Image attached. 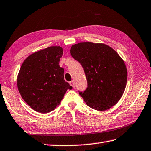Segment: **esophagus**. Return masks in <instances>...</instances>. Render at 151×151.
Instances as JSON below:
<instances>
[{
	"label": "esophagus",
	"mask_w": 151,
	"mask_h": 151,
	"mask_svg": "<svg viewBox=\"0 0 151 151\" xmlns=\"http://www.w3.org/2000/svg\"><path fill=\"white\" fill-rule=\"evenodd\" d=\"M70 84L71 86H72L73 88H74V87H75V85H74V83H73V81H70Z\"/></svg>",
	"instance_id": "obj_1"
}]
</instances>
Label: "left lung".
<instances>
[{"label":"left lung","mask_w":151,"mask_h":151,"mask_svg":"<svg viewBox=\"0 0 151 151\" xmlns=\"http://www.w3.org/2000/svg\"><path fill=\"white\" fill-rule=\"evenodd\" d=\"M72 57L83 68L87 87L79 95L87 106L99 111L110 109L126 89L127 72L122 58L103 43L79 42L71 47Z\"/></svg>","instance_id":"obj_1"}]
</instances>
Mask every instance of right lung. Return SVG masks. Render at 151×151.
<instances>
[{
	"label": "right lung",
	"instance_id": "right-lung-1",
	"mask_svg": "<svg viewBox=\"0 0 151 151\" xmlns=\"http://www.w3.org/2000/svg\"><path fill=\"white\" fill-rule=\"evenodd\" d=\"M63 55L60 47L46 48L31 54L22 64L17 86L22 99L37 112L49 113L60 103L68 89L64 68L59 66Z\"/></svg>",
	"mask_w": 151,
	"mask_h": 151
}]
</instances>
